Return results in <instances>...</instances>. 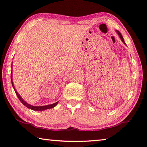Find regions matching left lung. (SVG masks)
<instances>
[{
    "instance_id": "8db88e82",
    "label": "left lung",
    "mask_w": 147,
    "mask_h": 147,
    "mask_svg": "<svg viewBox=\"0 0 147 147\" xmlns=\"http://www.w3.org/2000/svg\"><path fill=\"white\" fill-rule=\"evenodd\" d=\"M117 32L118 34H119V35L120 36V38H121V40L122 41V42H123L124 44H125V42H124V39H123V37H122V34H121V32H120L119 31H118V30H117Z\"/></svg>"
}]
</instances>
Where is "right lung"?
<instances>
[{
    "label": "right lung",
    "instance_id": "1",
    "mask_svg": "<svg viewBox=\"0 0 147 147\" xmlns=\"http://www.w3.org/2000/svg\"><path fill=\"white\" fill-rule=\"evenodd\" d=\"M11 76H12V75H11ZM11 84H12V86H13V87L14 88V90H15L16 95L18 97L19 100L21 101V102L23 104L25 105V106H26V107H28V109H32L34 111H43V110H45V109H51V108L54 107H55L57 105L58 102H56V103H53V104H51V105H44V106H40V107L39 106H33V105H30L28 104V103L25 102V101H24L22 99V98H21V96H19V94L18 93V92H17V91L16 90L15 88H14L13 82H12V79H11Z\"/></svg>",
    "mask_w": 147,
    "mask_h": 147
}]
</instances>
